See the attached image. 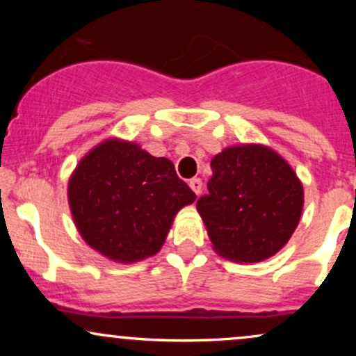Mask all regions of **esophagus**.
I'll list each match as a JSON object with an SVG mask.
<instances>
[{
    "label": "esophagus",
    "instance_id": "1",
    "mask_svg": "<svg viewBox=\"0 0 356 356\" xmlns=\"http://www.w3.org/2000/svg\"><path fill=\"white\" fill-rule=\"evenodd\" d=\"M189 187L192 191L195 192V194H201V191H202V181L201 179H197V177H194V179H191L189 181Z\"/></svg>",
    "mask_w": 356,
    "mask_h": 356
}]
</instances>
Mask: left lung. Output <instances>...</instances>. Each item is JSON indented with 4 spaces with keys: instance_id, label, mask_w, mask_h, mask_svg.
<instances>
[{
    "instance_id": "1",
    "label": "left lung",
    "mask_w": 356,
    "mask_h": 356,
    "mask_svg": "<svg viewBox=\"0 0 356 356\" xmlns=\"http://www.w3.org/2000/svg\"><path fill=\"white\" fill-rule=\"evenodd\" d=\"M211 169L197 212L212 249L244 264L275 256L303 212V184L293 167L271 147L239 144L214 155Z\"/></svg>"
}]
</instances>
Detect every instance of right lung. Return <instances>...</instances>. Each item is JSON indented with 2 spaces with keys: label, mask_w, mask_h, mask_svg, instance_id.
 Returning <instances> with one entry per match:
<instances>
[{
  "label": "right lung",
  "mask_w": 356,
  "mask_h": 356,
  "mask_svg": "<svg viewBox=\"0 0 356 356\" xmlns=\"http://www.w3.org/2000/svg\"><path fill=\"white\" fill-rule=\"evenodd\" d=\"M194 201L169 159L115 137L85 154L68 181V206L80 236L122 264L157 254L177 212Z\"/></svg>",
  "instance_id": "add662e5"
}]
</instances>
